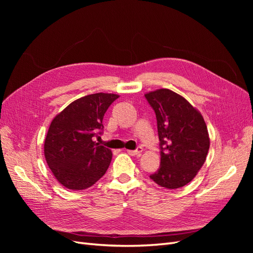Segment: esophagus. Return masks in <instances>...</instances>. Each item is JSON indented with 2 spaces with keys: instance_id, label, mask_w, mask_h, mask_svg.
<instances>
[{
  "instance_id": "obj_1",
  "label": "esophagus",
  "mask_w": 253,
  "mask_h": 253,
  "mask_svg": "<svg viewBox=\"0 0 253 253\" xmlns=\"http://www.w3.org/2000/svg\"><path fill=\"white\" fill-rule=\"evenodd\" d=\"M141 152H142V148L141 147H138L136 150H128L127 151L128 154L132 155V156H140Z\"/></svg>"
}]
</instances>
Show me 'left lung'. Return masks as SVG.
<instances>
[{
	"mask_svg": "<svg viewBox=\"0 0 253 253\" xmlns=\"http://www.w3.org/2000/svg\"><path fill=\"white\" fill-rule=\"evenodd\" d=\"M144 97L156 115L160 150V167L150 178L167 189L186 186L208 154L205 120L185 98L170 89H157Z\"/></svg>",
	"mask_w": 253,
	"mask_h": 253,
	"instance_id": "left-lung-1",
	"label": "left lung"
}]
</instances>
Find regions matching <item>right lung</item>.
I'll return each mask as SVG.
<instances>
[{"instance_id":"add662e5","label":"right lung","mask_w":253,"mask_h":253,"mask_svg":"<svg viewBox=\"0 0 253 253\" xmlns=\"http://www.w3.org/2000/svg\"><path fill=\"white\" fill-rule=\"evenodd\" d=\"M118 97L104 93L84 96L51 121L44 142L45 159L65 188H89L108 170L112 151L93 138L102 135L104 114Z\"/></svg>"}]
</instances>
